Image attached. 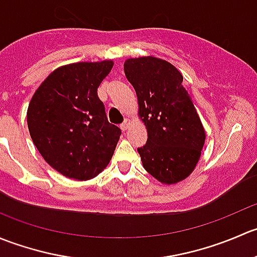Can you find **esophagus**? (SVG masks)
Returning a JSON list of instances; mask_svg holds the SVG:
<instances>
[{"mask_svg": "<svg viewBox=\"0 0 257 257\" xmlns=\"http://www.w3.org/2000/svg\"><path fill=\"white\" fill-rule=\"evenodd\" d=\"M131 123H132L131 119H125V120H124V123L121 124V125H120V129H121V131L125 132L126 129L129 128V125H131Z\"/></svg>", "mask_w": 257, "mask_h": 257, "instance_id": "obj_1", "label": "esophagus"}]
</instances>
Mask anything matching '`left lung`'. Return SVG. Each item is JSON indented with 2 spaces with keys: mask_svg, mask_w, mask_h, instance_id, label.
I'll return each instance as SVG.
<instances>
[{
  "mask_svg": "<svg viewBox=\"0 0 257 257\" xmlns=\"http://www.w3.org/2000/svg\"><path fill=\"white\" fill-rule=\"evenodd\" d=\"M124 73L137 93L139 118L148 132L138 148L144 169L163 184H177L194 172L206 133L180 72L157 57L128 58Z\"/></svg>",
  "mask_w": 257,
  "mask_h": 257,
  "instance_id": "obj_1",
  "label": "left lung"
}]
</instances>
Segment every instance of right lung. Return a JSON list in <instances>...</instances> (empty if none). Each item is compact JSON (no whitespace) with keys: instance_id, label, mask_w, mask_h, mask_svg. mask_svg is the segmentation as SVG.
<instances>
[{"instance_id":"add662e5","label":"right lung","mask_w":257,"mask_h":257,"mask_svg":"<svg viewBox=\"0 0 257 257\" xmlns=\"http://www.w3.org/2000/svg\"><path fill=\"white\" fill-rule=\"evenodd\" d=\"M113 61L78 62L54 69L27 109L31 138L64 177L89 180L109 164L121 132L108 121L97 89Z\"/></svg>"}]
</instances>
